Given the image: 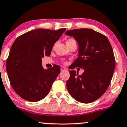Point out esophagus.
Listing matches in <instances>:
<instances>
[{
    "label": "esophagus",
    "mask_w": 127,
    "mask_h": 127,
    "mask_svg": "<svg viewBox=\"0 0 127 127\" xmlns=\"http://www.w3.org/2000/svg\"><path fill=\"white\" fill-rule=\"evenodd\" d=\"M61 71H67V69L66 68H65V67H61Z\"/></svg>",
    "instance_id": "esophagus-1"
}]
</instances>
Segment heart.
<instances>
[{"label": "heart", "mask_w": 127, "mask_h": 127, "mask_svg": "<svg viewBox=\"0 0 127 127\" xmlns=\"http://www.w3.org/2000/svg\"><path fill=\"white\" fill-rule=\"evenodd\" d=\"M72 39H68V41H70V40H72Z\"/></svg>", "instance_id": "b5f03b06"}]
</instances>
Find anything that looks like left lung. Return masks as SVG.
<instances>
[{
	"instance_id": "8db88e82",
	"label": "left lung",
	"mask_w": 127,
	"mask_h": 127,
	"mask_svg": "<svg viewBox=\"0 0 127 127\" xmlns=\"http://www.w3.org/2000/svg\"><path fill=\"white\" fill-rule=\"evenodd\" d=\"M79 44V56L74 61L73 68L84 69L79 76L70 70L66 85L70 95L81 103L93 102L106 92L112 80L115 67L112 47L106 36L88 28L67 31Z\"/></svg>"
}]
</instances>
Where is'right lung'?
Returning a JSON list of instances; mask_svg holds the SVG:
<instances>
[{"label": "right lung", "instance_id": "add662e5", "mask_svg": "<svg viewBox=\"0 0 127 127\" xmlns=\"http://www.w3.org/2000/svg\"><path fill=\"white\" fill-rule=\"evenodd\" d=\"M65 30H32L18 36L12 44L6 66L10 85L22 99L37 102L48 94L60 68L54 65L44 69L42 58L50 56L55 42Z\"/></svg>", "mask_w": 127, "mask_h": 127}]
</instances>
